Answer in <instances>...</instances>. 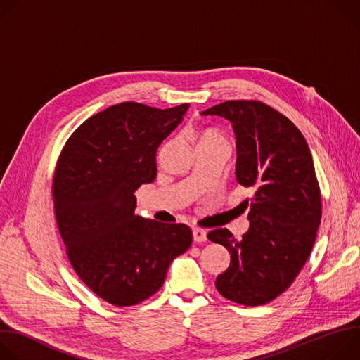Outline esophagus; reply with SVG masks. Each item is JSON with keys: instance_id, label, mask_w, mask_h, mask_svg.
Segmentation results:
<instances>
[{"instance_id": "esophagus-1", "label": "esophagus", "mask_w": 360, "mask_h": 360, "mask_svg": "<svg viewBox=\"0 0 360 360\" xmlns=\"http://www.w3.org/2000/svg\"><path fill=\"white\" fill-rule=\"evenodd\" d=\"M207 231L200 229V228H193L192 229V236H193V242H205L207 240Z\"/></svg>"}]
</instances>
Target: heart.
Returning <instances> with one entry per match:
<instances>
[{
    "label": "heart",
    "mask_w": 360,
    "mask_h": 360,
    "mask_svg": "<svg viewBox=\"0 0 360 360\" xmlns=\"http://www.w3.org/2000/svg\"><path fill=\"white\" fill-rule=\"evenodd\" d=\"M224 141V138L214 129H207L199 134L198 136V143H202V142H211V141Z\"/></svg>",
    "instance_id": "b5f03b06"
}]
</instances>
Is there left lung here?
<instances>
[{
    "label": "left lung",
    "instance_id": "1",
    "mask_svg": "<svg viewBox=\"0 0 360 360\" xmlns=\"http://www.w3.org/2000/svg\"><path fill=\"white\" fill-rule=\"evenodd\" d=\"M202 115L232 122L236 181L255 189L242 239L226 228L208 233L231 253L215 286L239 304H265L292 285L316 239L322 202L311 149L290 120L259 101H226Z\"/></svg>",
    "mask_w": 360,
    "mask_h": 360
}]
</instances>
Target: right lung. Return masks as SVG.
I'll return each mask as SVG.
<instances>
[{"label":"right lung","instance_id":"right-lung-1","mask_svg":"<svg viewBox=\"0 0 360 360\" xmlns=\"http://www.w3.org/2000/svg\"><path fill=\"white\" fill-rule=\"evenodd\" d=\"M188 108L122 102L79 125L60 155L53 196L68 259L111 304L132 306L157 293L171 262L192 243L184 224L135 215L134 195L155 179L158 146Z\"/></svg>","mask_w":360,"mask_h":360}]
</instances>
